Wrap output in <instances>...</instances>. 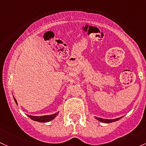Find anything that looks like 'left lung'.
<instances>
[{
	"mask_svg": "<svg viewBox=\"0 0 146 146\" xmlns=\"http://www.w3.org/2000/svg\"><path fill=\"white\" fill-rule=\"evenodd\" d=\"M121 117L120 118H117V119H102V118H99V117H96V119H98V121L101 122H104V123H111V122L116 121H118L120 119Z\"/></svg>",
	"mask_w": 146,
	"mask_h": 146,
	"instance_id": "obj_1",
	"label": "left lung"
}]
</instances>
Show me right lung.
I'll list each match as a JSON object with an SVG mask.
<instances>
[{
    "instance_id": "right-lung-1",
    "label": "right lung",
    "mask_w": 146,
    "mask_h": 146,
    "mask_svg": "<svg viewBox=\"0 0 146 146\" xmlns=\"http://www.w3.org/2000/svg\"><path fill=\"white\" fill-rule=\"evenodd\" d=\"M15 102L16 104H17V100L14 98ZM58 112L55 113L54 114H51V115H46V116H41V117H36V116H31V115H28L27 117H29V118L34 121H39V122H48L50 121L53 120L54 119H55V117L58 115Z\"/></svg>"
}]
</instances>
